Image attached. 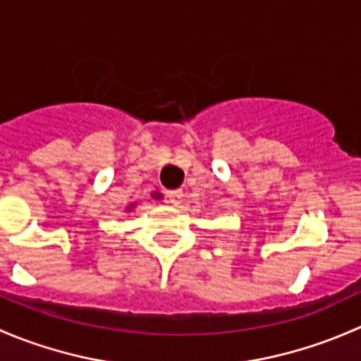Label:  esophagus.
Returning <instances> with one entry per match:
<instances>
[{
  "mask_svg": "<svg viewBox=\"0 0 361 361\" xmlns=\"http://www.w3.org/2000/svg\"><path fill=\"white\" fill-rule=\"evenodd\" d=\"M167 199H169L171 204L178 206V204L181 202V199H183V192H181V190H171L169 194H167Z\"/></svg>",
  "mask_w": 361,
  "mask_h": 361,
  "instance_id": "34e87169",
  "label": "esophagus"
}]
</instances>
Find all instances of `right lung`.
Returning <instances> with one entry per match:
<instances>
[{
  "mask_svg": "<svg viewBox=\"0 0 361 361\" xmlns=\"http://www.w3.org/2000/svg\"><path fill=\"white\" fill-rule=\"evenodd\" d=\"M150 197H152V199H157V201H160V199H162V194H160V192H152ZM134 207H136V202H130L129 206L126 207V211H127V213H129V211H133Z\"/></svg>",
  "mask_w": 361,
  "mask_h": 361,
  "instance_id": "add662e5",
  "label": "right lung"
}]
</instances>
